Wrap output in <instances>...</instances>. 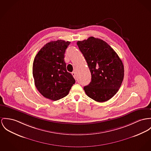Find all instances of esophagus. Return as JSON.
Segmentation results:
<instances>
[{
    "instance_id": "34e87169",
    "label": "esophagus",
    "mask_w": 151,
    "mask_h": 151,
    "mask_svg": "<svg viewBox=\"0 0 151 151\" xmlns=\"http://www.w3.org/2000/svg\"><path fill=\"white\" fill-rule=\"evenodd\" d=\"M72 75H73V78L76 79V72H73L72 73Z\"/></svg>"
}]
</instances>
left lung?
Instances as JSON below:
<instances>
[{"label": "left lung", "mask_w": 151, "mask_h": 151, "mask_svg": "<svg viewBox=\"0 0 151 151\" xmlns=\"http://www.w3.org/2000/svg\"><path fill=\"white\" fill-rule=\"evenodd\" d=\"M77 45L86 59L91 81L84 87L87 95L98 102L110 99L119 90L124 76V67L116 52L102 40L90 37Z\"/></svg>", "instance_id": "left-lung-1"}]
</instances>
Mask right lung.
<instances>
[{
	"mask_svg": "<svg viewBox=\"0 0 151 151\" xmlns=\"http://www.w3.org/2000/svg\"><path fill=\"white\" fill-rule=\"evenodd\" d=\"M70 43L58 40L47 43L38 52L33 64V75L38 91L44 97L58 101L66 96L75 83L67 72L65 50Z\"/></svg>",
	"mask_w": 151,
	"mask_h": 151,
	"instance_id": "1",
	"label": "right lung"
}]
</instances>
